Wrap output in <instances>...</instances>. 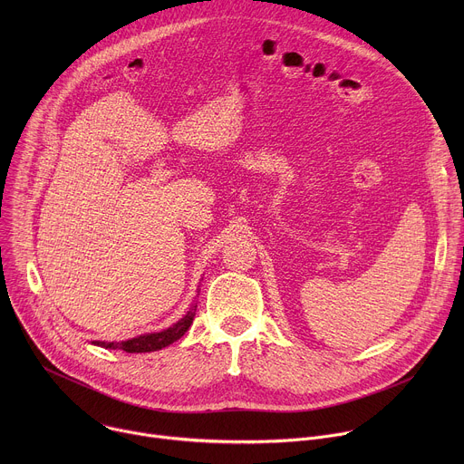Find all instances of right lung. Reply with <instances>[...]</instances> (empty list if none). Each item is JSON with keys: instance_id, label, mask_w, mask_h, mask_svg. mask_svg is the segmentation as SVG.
Segmentation results:
<instances>
[{"instance_id": "obj_1", "label": "right lung", "mask_w": 464, "mask_h": 464, "mask_svg": "<svg viewBox=\"0 0 464 464\" xmlns=\"http://www.w3.org/2000/svg\"><path fill=\"white\" fill-rule=\"evenodd\" d=\"M194 312H196V306H192L183 319H179L170 328L161 330V333L138 336V338H131V340H126V342H121V343L97 342V345L102 347V349H122L124 353H152V351H160V349L174 343L176 340H179L187 333L188 326L192 324Z\"/></svg>"}]
</instances>
